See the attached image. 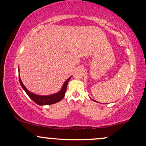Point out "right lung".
Listing matches in <instances>:
<instances>
[{
	"label": "right lung",
	"instance_id": "right-lung-1",
	"mask_svg": "<svg viewBox=\"0 0 146 146\" xmlns=\"http://www.w3.org/2000/svg\"><path fill=\"white\" fill-rule=\"evenodd\" d=\"M70 78H71V77H70L68 79H67V80L65 82V83L64 84L62 88V89L60 92H58V93H56V94H53L51 95H46V96L37 95L29 91V90L25 88L24 84H23V82H22L20 76H19V81H20V84H21V86L23 87V88L24 89L25 91L26 92V93L27 94L28 96H29V98L35 102V103H36L37 104L43 106V105L53 104L56 103V102H60V100H62L63 98L65 95V93H66V86H67L68 82V81H69Z\"/></svg>",
	"mask_w": 146,
	"mask_h": 146
}]
</instances>
